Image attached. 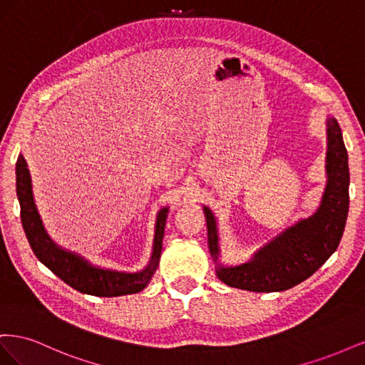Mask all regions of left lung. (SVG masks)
<instances>
[{
	"mask_svg": "<svg viewBox=\"0 0 365 365\" xmlns=\"http://www.w3.org/2000/svg\"><path fill=\"white\" fill-rule=\"evenodd\" d=\"M326 187L315 212L298 219L239 264L220 263L217 222L202 205L208 231V250L216 275L231 288L251 292H280L302 283L336 251L349 213V157L335 117L326 118Z\"/></svg>",
	"mask_w": 365,
	"mask_h": 365,
	"instance_id": "left-lung-1",
	"label": "left lung"
}]
</instances>
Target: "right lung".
Wrapping results in <instances>:
<instances>
[{"mask_svg": "<svg viewBox=\"0 0 365 365\" xmlns=\"http://www.w3.org/2000/svg\"><path fill=\"white\" fill-rule=\"evenodd\" d=\"M16 196L21 207V222L35 256L76 291L96 297H118L137 294L145 289L152 280L161 257L169 207L160 208L157 213L155 235H153L152 252L146 267L137 272H125L97 267L81 254L62 248L48 236L33 197L31 176L23 155H19L16 161Z\"/></svg>", "mask_w": 365, "mask_h": 365, "instance_id": "add662e5", "label": "right lung"}]
</instances>
